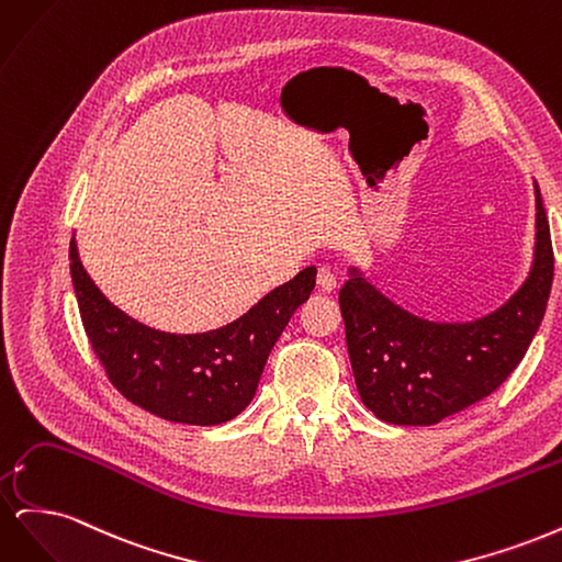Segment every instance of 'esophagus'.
Here are the masks:
<instances>
[{
	"instance_id": "34e87169",
	"label": "esophagus",
	"mask_w": 562,
	"mask_h": 562,
	"mask_svg": "<svg viewBox=\"0 0 562 562\" xmlns=\"http://www.w3.org/2000/svg\"><path fill=\"white\" fill-rule=\"evenodd\" d=\"M316 283H318V288L323 293H333L335 288H337V279H335V274L330 271V267H326V265H321L318 269H316Z\"/></svg>"
}]
</instances>
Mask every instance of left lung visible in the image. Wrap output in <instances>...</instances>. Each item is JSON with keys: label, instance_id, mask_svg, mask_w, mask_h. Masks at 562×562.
I'll return each mask as SVG.
<instances>
[{"label": "left lung", "instance_id": "1", "mask_svg": "<svg viewBox=\"0 0 562 562\" xmlns=\"http://www.w3.org/2000/svg\"><path fill=\"white\" fill-rule=\"evenodd\" d=\"M530 277L497 312L471 323H436L401 310L351 269L339 288L356 389L372 415L427 427L490 396L522 361L547 312L553 246L541 192Z\"/></svg>", "mask_w": 562, "mask_h": 562}]
</instances>
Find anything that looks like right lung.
<instances>
[{"instance_id":"obj_1","label":"right lung","mask_w":562,"mask_h":562,"mask_svg":"<svg viewBox=\"0 0 562 562\" xmlns=\"http://www.w3.org/2000/svg\"><path fill=\"white\" fill-rule=\"evenodd\" d=\"M70 274L83 330L112 386L151 415L194 427H213L246 411L271 347L316 283V267H307L234 323L173 335L116 310L83 269L75 239Z\"/></svg>"}]
</instances>
